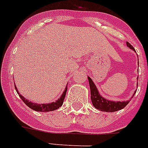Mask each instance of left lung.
I'll return each instance as SVG.
<instances>
[{"mask_svg": "<svg viewBox=\"0 0 148 148\" xmlns=\"http://www.w3.org/2000/svg\"><path fill=\"white\" fill-rule=\"evenodd\" d=\"M126 45L128 47L133 50V51H136L135 49L133 48V47L131 45L130 43L126 42ZM89 80V84H90V94H91V101L92 104L94 105V107L96 109H98L101 112H117L119 110H121L124 108L129 104V102L131 101V98H133L134 94H136V90L133 93L132 95V97L128 101H111V100L106 99L100 94L99 91L97 88L96 85L94 84L93 80L91 79L90 77L87 76ZM138 86V83L136 84Z\"/></svg>", "mask_w": 148, "mask_h": 148, "instance_id": "obj_1", "label": "left lung"}]
</instances>
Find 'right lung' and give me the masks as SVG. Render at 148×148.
<instances>
[{
  "label": "right lung",
  "mask_w": 148,
  "mask_h": 148,
  "mask_svg": "<svg viewBox=\"0 0 148 148\" xmlns=\"http://www.w3.org/2000/svg\"><path fill=\"white\" fill-rule=\"evenodd\" d=\"M68 86V84H67ZM67 86H65V90L63 91V93L61 95L59 98L54 102H51V103H47V104H37V103H34V102H32L30 101H29L26 98H25L24 97L20 94V93L18 90L17 87L15 86V90H16V92L18 93V94L19 95L20 98L23 100V101L25 103L28 107L30 108L31 109L34 110V111H36V112H51V111H54V110L59 108L63 104V101H64V99H65V94H66V92H67Z\"/></svg>",
  "instance_id": "add662e5"
}]
</instances>
